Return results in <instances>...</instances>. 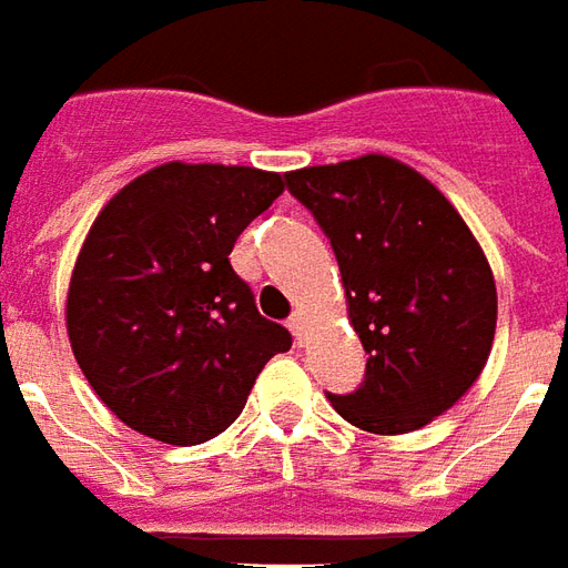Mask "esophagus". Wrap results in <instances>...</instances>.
<instances>
[{
    "label": "esophagus",
    "mask_w": 568,
    "mask_h": 568,
    "mask_svg": "<svg viewBox=\"0 0 568 568\" xmlns=\"http://www.w3.org/2000/svg\"><path fill=\"white\" fill-rule=\"evenodd\" d=\"M288 332L295 335L297 344H304V313H292V320H288Z\"/></svg>",
    "instance_id": "1"
}]
</instances>
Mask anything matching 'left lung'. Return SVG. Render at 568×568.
<instances>
[{
	"label": "left lung",
	"instance_id": "obj_1",
	"mask_svg": "<svg viewBox=\"0 0 568 568\" xmlns=\"http://www.w3.org/2000/svg\"><path fill=\"white\" fill-rule=\"evenodd\" d=\"M338 257L366 378L328 394L368 434H408L462 399L498 320L489 261L439 190L390 156L285 174Z\"/></svg>",
	"mask_w": 568,
	"mask_h": 568
}]
</instances>
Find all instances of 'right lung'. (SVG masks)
<instances>
[{
	"instance_id": "obj_1",
	"label": "right lung",
	"mask_w": 568,
	"mask_h": 568,
	"mask_svg": "<svg viewBox=\"0 0 568 568\" xmlns=\"http://www.w3.org/2000/svg\"><path fill=\"white\" fill-rule=\"evenodd\" d=\"M245 165L169 162L91 224L67 295L82 375L138 434L196 446L227 430L267 359L292 347L230 267L236 236L283 193Z\"/></svg>"
}]
</instances>
